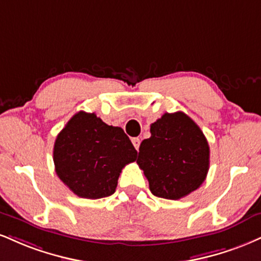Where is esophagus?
Returning a JSON list of instances; mask_svg holds the SVG:
<instances>
[{
  "label": "esophagus",
  "mask_w": 261,
  "mask_h": 261,
  "mask_svg": "<svg viewBox=\"0 0 261 261\" xmlns=\"http://www.w3.org/2000/svg\"><path fill=\"white\" fill-rule=\"evenodd\" d=\"M131 142H133L135 148L139 150V148H140V143H141V141H140L139 137H134V139H131Z\"/></svg>",
  "instance_id": "34e87169"
}]
</instances>
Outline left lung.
Returning <instances> with one entry per match:
<instances>
[{
  "instance_id": "left-lung-1",
  "label": "left lung",
  "mask_w": 261,
  "mask_h": 261,
  "mask_svg": "<svg viewBox=\"0 0 261 261\" xmlns=\"http://www.w3.org/2000/svg\"><path fill=\"white\" fill-rule=\"evenodd\" d=\"M209 144L203 131L182 112L165 113L150 125L137 164L154 196L176 200L196 191L209 170Z\"/></svg>"
}]
</instances>
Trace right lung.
<instances>
[{"label": "right lung", "mask_w": 261, "mask_h": 261, "mask_svg": "<svg viewBox=\"0 0 261 261\" xmlns=\"http://www.w3.org/2000/svg\"><path fill=\"white\" fill-rule=\"evenodd\" d=\"M137 150L121 127L109 126L95 113L79 112L58 134L53 162L58 177L81 198L115 192L119 175L136 161Z\"/></svg>", "instance_id": "obj_1"}]
</instances>
